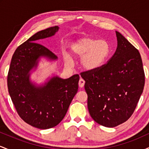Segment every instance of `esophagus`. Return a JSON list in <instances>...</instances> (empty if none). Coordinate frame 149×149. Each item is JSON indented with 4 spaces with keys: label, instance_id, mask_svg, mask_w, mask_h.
I'll list each match as a JSON object with an SVG mask.
<instances>
[{
    "label": "esophagus",
    "instance_id": "1",
    "mask_svg": "<svg viewBox=\"0 0 149 149\" xmlns=\"http://www.w3.org/2000/svg\"><path fill=\"white\" fill-rule=\"evenodd\" d=\"M85 80L83 79H82V78H80L79 82H78V85H79V87H80V88H83V86H84L85 85Z\"/></svg>",
    "mask_w": 149,
    "mask_h": 149
}]
</instances>
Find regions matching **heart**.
Segmentation results:
<instances>
[{"mask_svg": "<svg viewBox=\"0 0 149 149\" xmlns=\"http://www.w3.org/2000/svg\"><path fill=\"white\" fill-rule=\"evenodd\" d=\"M71 50L75 56L82 57L83 67L91 71L99 69L104 64L110 54V46L105 40L85 37L75 42Z\"/></svg>", "mask_w": 149, "mask_h": 149, "instance_id": "obj_1", "label": "heart"}]
</instances>
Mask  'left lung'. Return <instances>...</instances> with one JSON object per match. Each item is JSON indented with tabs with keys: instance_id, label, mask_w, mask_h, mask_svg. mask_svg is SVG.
Here are the masks:
<instances>
[{
	"instance_id": "obj_1",
	"label": "left lung",
	"mask_w": 149,
	"mask_h": 149,
	"mask_svg": "<svg viewBox=\"0 0 149 149\" xmlns=\"http://www.w3.org/2000/svg\"><path fill=\"white\" fill-rule=\"evenodd\" d=\"M116 33L117 48L107 64L80 73L85 81L89 113L95 122L107 127L131 117L145 83L139 52L122 34Z\"/></svg>"
}]
</instances>
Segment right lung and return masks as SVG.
Returning <instances> with one entry per match:
<instances>
[{
	"label": "right lung",
	"instance_id": "1",
	"mask_svg": "<svg viewBox=\"0 0 149 149\" xmlns=\"http://www.w3.org/2000/svg\"><path fill=\"white\" fill-rule=\"evenodd\" d=\"M58 30L59 26H55L40 31L19 46L8 71V92L17 112L24 122L38 129L55 127L62 120L78 89V74L67 79L54 76L41 86H36L29 80L30 71L36 67L40 57L57 59L36 42L52 36Z\"/></svg>",
	"mask_w": 149,
	"mask_h": 149
}]
</instances>
